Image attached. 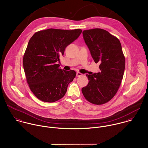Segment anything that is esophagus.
I'll list each match as a JSON object with an SVG mask.
<instances>
[{
  "label": "esophagus",
  "instance_id": "34e87169",
  "mask_svg": "<svg viewBox=\"0 0 148 148\" xmlns=\"http://www.w3.org/2000/svg\"><path fill=\"white\" fill-rule=\"evenodd\" d=\"M81 76H82V74L81 73H80V72H77L76 73V76L77 77H80Z\"/></svg>",
  "mask_w": 148,
  "mask_h": 148
}]
</instances>
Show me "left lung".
Returning <instances> with one entry per match:
<instances>
[{"mask_svg":"<svg viewBox=\"0 0 148 148\" xmlns=\"http://www.w3.org/2000/svg\"><path fill=\"white\" fill-rule=\"evenodd\" d=\"M83 38L100 72L87 74L89 82L82 89L89 102L104 104L116 94L122 80L125 58L119 40L107 31L92 29L83 32Z\"/></svg>","mask_w":148,"mask_h":148,"instance_id":"obj_1","label":"left lung"}]
</instances>
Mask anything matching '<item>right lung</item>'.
<instances>
[{"instance_id": "add662e5", "label": "right lung", "mask_w": 148, "mask_h": 148, "mask_svg": "<svg viewBox=\"0 0 148 148\" xmlns=\"http://www.w3.org/2000/svg\"><path fill=\"white\" fill-rule=\"evenodd\" d=\"M82 30L49 29L36 32L30 39L23 58L26 78L32 92L41 100L52 103L62 98L76 75L57 64L66 47Z\"/></svg>"}]
</instances>
